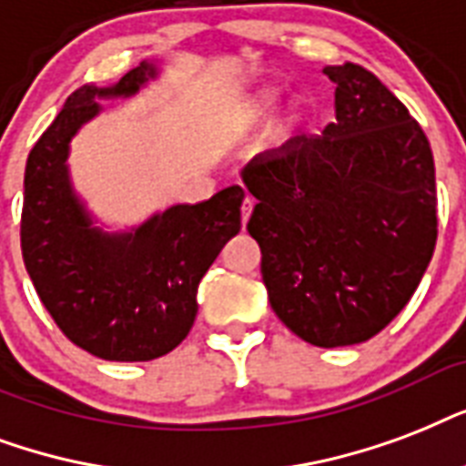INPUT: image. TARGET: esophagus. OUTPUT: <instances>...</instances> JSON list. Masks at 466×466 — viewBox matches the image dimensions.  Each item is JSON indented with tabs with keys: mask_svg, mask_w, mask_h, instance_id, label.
Returning <instances> with one entry per match:
<instances>
[{
	"mask_svg": "<svg viewBox=\"0 0 466 466\" xmlns=\"http://www.w3.org/2000/svg\"><path fill=\"white\" fill-rule=\"evenodd\" d=\"M252 207H255V199H252L250 194H248V197H245V199H243V208H240V211H243V226H245V223H248V218H250Z\"/></svg>",
	"mask_w": 466,
	"mask_h": 466,
	"instance_id": "esophagus-1",
	"label": "esophagus"
}]
</instances>
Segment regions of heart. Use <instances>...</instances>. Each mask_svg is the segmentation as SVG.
Masks as SVG:
<instances>
[{
	"instance_id": "obj_1",
	"label": "heart",
	"mask_w": 466,
	"mask_h": 466,
	"mask_svg": "<svg viewBox=\"0 0 466 466\" xmlns=\"http://www.w3.org/2000/svg\"><path fill=\"white\" fill-rule=\"evenodd\" d=\"M277 104H279V92L267 89V92H262V95H258L255 99H252L250 114L255 118H265V116H269L274 109H277Z\"/></svg>"
}]
</instances>
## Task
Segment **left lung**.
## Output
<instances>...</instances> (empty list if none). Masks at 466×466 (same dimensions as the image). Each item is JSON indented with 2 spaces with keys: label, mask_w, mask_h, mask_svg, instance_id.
Masks as SVG:
<instances>
[{
  "label": "left lung",
  "mask_w": 466,
  "mask_h": 466,
  "mask_svg": "<svg viewBox=\"0 0 466 466\" xmlns=\"http://www.w3.org/2000/svg\"><path fill=\"white\" fill-rule=\"evenodd\" d=\"M335 121L243 167L258 199L272 311L319 348L370 340L423 279L438 240L435 162L423 128L362 65H328Z\"/></svg>",
  "instance_id": "1"
}]
</instances>
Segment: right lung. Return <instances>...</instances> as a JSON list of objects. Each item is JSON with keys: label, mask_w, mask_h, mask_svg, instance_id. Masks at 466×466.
Returning <instances> with one entry per match:
<instances>
[{"label": "right lung", "mask_w": 466, "mask_h": 466, "mask_svg": "<svg viewBox=\"0 0 466 466\" xmlns=\"http://www.w3.org/2000/svg\"><path fill=\"white\" fill-rule=\"evenodd\" d=\"M133 67L111 86L85 85L28 153L21 211L24 265L43 306L77 348L111 362L167 355L192 330L201 277L240 230L243 187L177 204L131 230L99 228L70 179V140L99 116L96 99L133 96L157 77Z\"/></svg>", "instance_id": "1"}]
</instances>
